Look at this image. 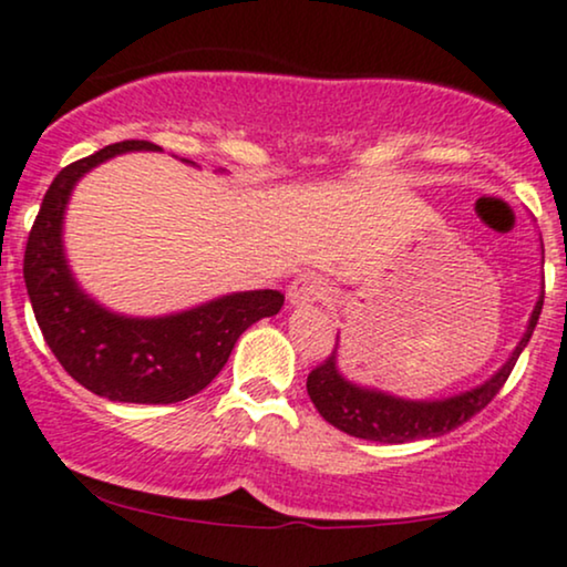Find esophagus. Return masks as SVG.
<instances>
[{
    "instance_id": "34e87169",
    "label": "esophagus",
    "mask_w": 567,
    "mask_h": 567,
    "mask_svg": "<svg viewBox=\"0 0 567 567\" xmlns=\"http://www.w3.org/2000/svg\"><path fill=\"white\" fill-rule=\"evenodd\" d=\"M328 282H324L322 277L317 275H303L298 277L296 282L288 288V301L292 306H306V303H315V301H322V298H328Z\"/></svg>"
}]
</instances>
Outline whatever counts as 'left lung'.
I'll return each mask as SVG.
<instances>
[{"mask_svg":"<svg viewBox=\"0 0 567 567\" xmlns=\"http://www.w3.org/2000/svg\"><path fill=\"white\" fill-rule=\"evenodd\" d=\"M542 306L544 290L538 296L536 309H533L528 320V330L519 338L509 360L501 365L493 379H487L483 386L470 389V392L447 396V400L426 402L402 400V396L379 392V389L357 386V383L343 379L341 370L336 365L338 347L330 351L328 360L311 370L309 379H306V392H309L311 402L320 410L322 419L336 429H341V432L351 434V437L386 442V445L440 437V434H447L461 424H466L472 415H477L498 394V389L509 379L517 357L528 347L533 330H536L538 315H542Z\"/></svg>","mask_w":567,"mask_h":567,"instance_id":"left-lung-1","label":"left lung"}]
</instances>
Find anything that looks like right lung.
Segmentation results:
<instances>
[{
  "label": "right lung",
  "mask_w": 567,
  "mask_h": 567,
  "mask_svg": "<svg viewBox=\"0 0 567 567\" xmlns=\"http://www.w3.org/2000/svg\"><path fill=\"white\" fill-rule=\"evenodd\" d=\"M125 152H159L122 141L55 175L31 226L23 279L44 341L63 370L112 402L171 405L202 392L229 360L237 338L282 309L279 290H247L167 317H125L103 309L71 277L63 252V213L84 173Z\"/></svg>",
  "instance_id": "1"
}]
</instances>
